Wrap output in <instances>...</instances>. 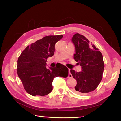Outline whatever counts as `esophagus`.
Wrapping results in <instances>:
<instances>
[{
	"label": "esophagus",
	"instance_id": "1",
	"mask_svg": "<svg viewBox=\"0 0 121 121\" xmlns=\"http://www.w3.org/2000/svg\"><path fill=\"white\" fill-rule=\"evenodd\" d=\"M72 77V74H71V73H70V69H69V75H68V77L69 78H71Z\"/></svg>",
	"mask_w": 121,
	"mask_h": 121
}]
</instances>
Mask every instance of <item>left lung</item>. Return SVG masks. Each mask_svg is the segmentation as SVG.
<instances>
[{
  "label": "left lung",
  "instance_id": "8db88e82",
  "mask_svg": "<svg viewBox=\"0 0 121 121\" xmlns=\"http://www.w3.org/2000/svg\"><path fill=\"white\" fill-rule=\"evenodd\" d=\"M75 53L74 59L81 65V72L71 70L77 83L73 91L79 94H86L94 91L102 79L104 69L103 56L101 52L84 35L75 34L72 38Z\"/></svg>",
  "mask_w": 121,
  "mask_h": 121
}]
</instances>
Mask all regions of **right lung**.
<instances>
[{
    "label": "right lung",
    "mask_w": 121,
    "mask_h": 121,
    "mask_svg": "<svg viewBox=\"0 0 121 121\" xmlns=\"http://www.w3.org/2000/svg\"><path fill=\"white\" fill-rule=\"evenodd\" d=\"M62 37V35L44 37L26 47L18 58V77L30 95H46L52 90L54 78L68 77V69L62 64L46 68L47 58L53 56L55 44Z\"/></svg>",
    "instance_id": "add662e5"
}]
</instances>
